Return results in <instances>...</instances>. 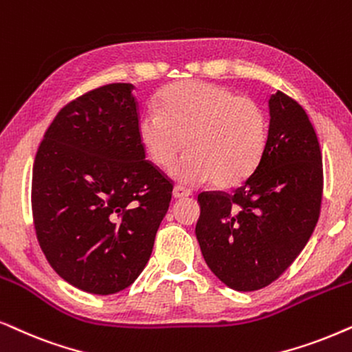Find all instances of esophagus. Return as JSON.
<instances>
[{
	"label": "esophagus",
	"mask_w": 352,
	"mask_h": 352,
	"mask_svg": "<svg viewBox=\"0 0 352 352\" xmlns=\"http://www.w3.org/2000/svg\"><path fill=\"white\" fill-rule=\"evenodd\" d=\"M173 198L175 199H182V198H188V196H191V190L185 188V186L182 185H177L175 188H173Z\"/></svg>",
	"instance_id": "esophagus-1"
}]
</instances>
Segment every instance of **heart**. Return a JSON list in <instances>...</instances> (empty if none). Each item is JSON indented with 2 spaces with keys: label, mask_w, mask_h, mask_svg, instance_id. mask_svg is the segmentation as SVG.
<instances>
[{
  "label": "heart",
  "mask_w": 352,
  "mask_h": 352,
  "mask_svg": "<svg viewBox=\"0 0 352 352\" xmlns=\"http://www.w3.org/2000/svg\"><path fill=\"white\" fill-rule=\"evenodd\" d=\"M138 132L148 156L161 168L170 167L185 146L190 149L173 167L177 180L233 186L259 166L269 124L250 98L215 83L185 80L161 93L159 109L143 112Z\"/></svg>",
  "instance_id": "heart-1"
}]
</instances>
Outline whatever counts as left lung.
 <instances>
[{"mask_svg": "<svg viewBox=\"0 0 352 352\" xmlns=\"http://www.w3.org/2000/svg\"><path fill=\"white\" fill-rule=\"evenodd\" d=\"M269 114L267 146L252 175L233 195L198 196L201 252L215 277L236 292L275 282L304 250L320 215L322 153L306 111L277 91Z\"/></svg>", "mask_w": 352, "mask_h": 352, "instance_id": "1", "label": "left lung"}]
</instances>
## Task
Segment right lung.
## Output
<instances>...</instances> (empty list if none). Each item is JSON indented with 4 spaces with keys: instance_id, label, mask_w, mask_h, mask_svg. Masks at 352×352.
Returning a JSON list of instances; mask_svg holds the SVG:
<instances>
[{
    "instance_id": "obj_1",
    "label": "right lung",
    "mask_w": 352,
    "mask_h": 352,
    "mask_svg": "<svg viewBox=\"0 0 352 352\" xmlns=\"http://www.w3.org/2000/svg\"><path fill=\"white\" fill-rule=\"evenodd\" d=\"M132 83H109L70 101L41 140L32 214L50 265L72 287L112 294L151 256L172 182L146 161Z\"/></svg>"
}]
</instances>
